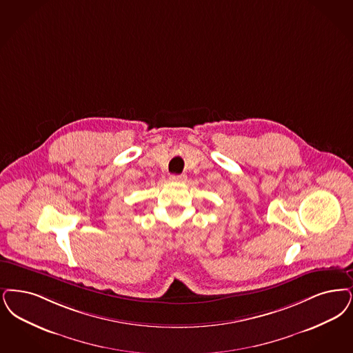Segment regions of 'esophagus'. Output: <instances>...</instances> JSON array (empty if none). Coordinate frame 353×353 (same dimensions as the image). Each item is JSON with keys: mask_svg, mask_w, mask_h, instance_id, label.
Masks as SVG:
<instances>
[{"mask_svg": "<svg viewBox=\"0 0 353 353\" xmlns=\"http://www.w3.org/2000/svg\"><path fill=\"white\" fill-rule=\"evenodd\" d=\"M186 179V176H183V174H172L170 177V181L172 183H181Z\"/></svg>", "mask_w": 353, "mask_h": 353, "instance_id": "obj_1", "label": "esophagus"}]
</instances>
